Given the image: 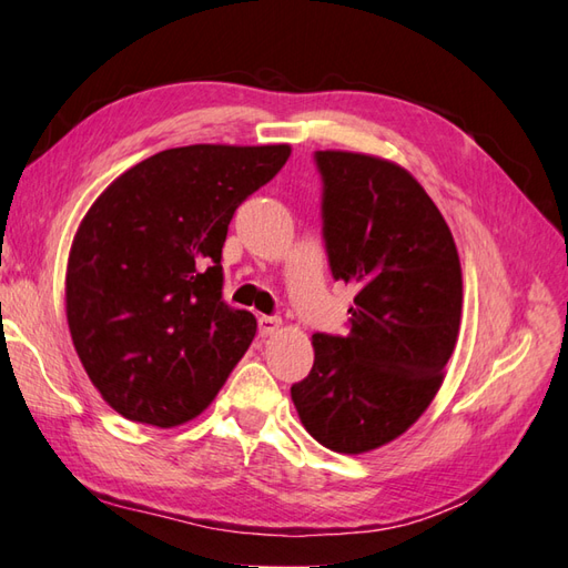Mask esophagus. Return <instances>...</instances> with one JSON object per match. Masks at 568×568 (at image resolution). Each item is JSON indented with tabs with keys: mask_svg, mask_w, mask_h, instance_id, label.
<instances>
[{
	"mask_svg": "<svg viewBox=\"0 0 568 568\" xmlns=\"http://www.w3.org/2000/svg\"><path fill=\"white\" fill-rule=\"evenodd\" d=\"M281 327H283V320H281V317L263 315V317L258 320V329H261L263 336H271V334H275Z\"/></svg>",
	"mask_w": 568,
	"mask_h": 568,
	"instance_id": "34e87169",
	"label": "esophagus"
}]
</instances>
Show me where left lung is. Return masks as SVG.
Returning <instances> with one entry per match:
<instances>
[{
	"instance_id": "obj_1",
	"label": "left lung",
	"mask_w": 568,
	"mask_h": 568,
	"mask_svg": "<svg viewBox=\"0 0 568 568\" xmlns=\"http://www.w3.org/2000/svg\"><path fill=\"white\" fill-rule=\"evenodd\" d=\"M322 234L334 281L356 287L348 334H315L291 388L305 429L364 454L415 425L444 381L462 322V263L437 204L405 168L317 151Z\"/></svg>"
}]
</instances>
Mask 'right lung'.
Listing matches in <instances>:
<instances>
[{
    "label": "right lung",
    "mask_w": 568,
    "mask_h": 568,
    "mask_svg": "<svg viewBox=\"0 0 568 568\" xmlns=\"http://www.w3.org/2000/svg\"><path fill=\"white\" fill-rule=\"evenodd\" d=\"M291 146L168 149L129 168L72 239L65 312L94 388L131 422L197 417L256 336L222 300V246L236 207Z\"/></svg>",
    "instance_id": "1"
}]
</instances>
